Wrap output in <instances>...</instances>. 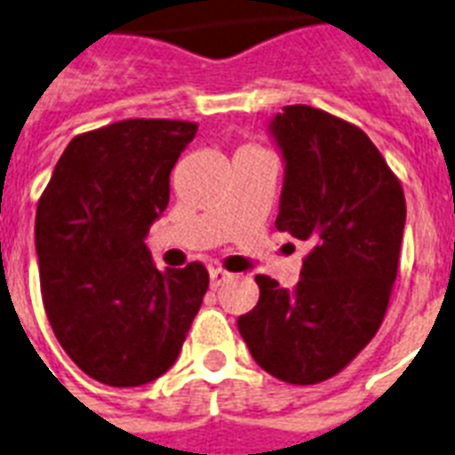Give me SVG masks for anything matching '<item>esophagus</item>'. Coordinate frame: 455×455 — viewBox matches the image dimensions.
Here are the masks:
<instances>
[{"label": "esophagus", "mask_w": 455, "mask_h": 455, "mask_svg": "<svg viewBox=\"0 0 455 455\" xmlns=\"http://www.w3.org/2000/svg\"><path fill=\"white\" fill-rule=\"evenodd\" d=\"M232 276H235V274H230L228 269H223V267H213L212 272H209V279H212V288L223 286L225 281H230Z\"/></svg>", "instance_id": "1"}]
</instances>
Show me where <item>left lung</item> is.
Wrapping results in <instances>:
<instances>
[{
	"label": "left lung",
	"mask_w": 455,
	"mask_h": 455,
	"mask_svg": "<svg viewBox=\"0 0 455 455\" xmlns=\"http://www.w3.org/2000/svg\"><path fill=\"white\" fill-rule=\"evenodd\" d=\"M286 160L276 230L311 243L288 292L258 274L236 325L258 365L295 386L332 379L377 335L403 243V183L358 125L291 104L272 120Z\"/></svg>",
	"instance_id": "1"
}]
</instances>
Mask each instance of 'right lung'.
<instances>
[{
  "instance_id": "obj_1",
  "label": "right lung",
  "mask_w": 455,
  "mask_h": 455,
  "mask_svg": "<svg viewBox=\"0 0 455 455\" xmlns=\"http://www.w3.org/2000/svg\"><path fill=\"white\" fill-rule=\"evenodd\" d=\"M195 134L197 123L169 118H127L78 134L36 206L48 323L100 384L132 388L163 377L209 288L202 262L160 272L144 243Z\"/></svg>"
}]
</instances>
